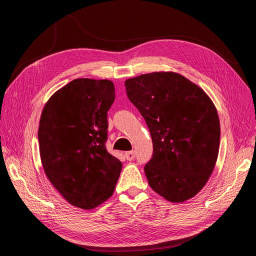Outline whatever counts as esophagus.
<instances>
[{
  "mask_svg": "<svg viewBox=\"0 0 256 256\" xmlns=\"http://www.w3.org/2000/svg\"><path fill=\"white\" fill-rule=\"evenodd\" d=\"M125 157H126V159H127V160H129V161L134 160V157H136V152H134V150H131V152H125Z\"/></svg>",
  "mask_w": 256,
  "mask_h": 256,
  "instance_id": "obj_1",
  "label": "esophagus"
}]
</instances>
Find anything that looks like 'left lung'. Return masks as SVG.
I'll list each match as a JSON object with an SVG mask.
<instances>
[{
    "label": "left lung",
    "instance_id": "obj_1",
    "mask_svg": "<svg viewBox=\"0 0 256 256\" xmlns=\"http://www.w3.org/2000/svg\"><path fill=\"white\" fill-rule=\"evenodd\" d=\"M127 96L150 129L154 152L144 166L154 191L182 203L202 190L220 146V122L206 92L175 72L125 81Z\"/></svg>",
    "mask_w": 256,
    "mask_h": 256
}]
</instances>
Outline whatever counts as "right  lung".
Returning a JSON list of instances; mask_svg holds the SVG:
<instances>
[{"label":"right lung","mask_w":256,"mask_h":256,"mask_svg":"<svg viewBox=\"0 0 256 256\" xmlns=\"http://www.w3.org/2000/svg\"><path fill=\"white\" fill-rule=\"evenodd\" d=\"M114 90L110 80L76 79L54 92L40 116L44 173L68 203L82 209L109 198L122 171V162L106 148Z\"/></svg>","instance_id":"1"}]
</instances>
